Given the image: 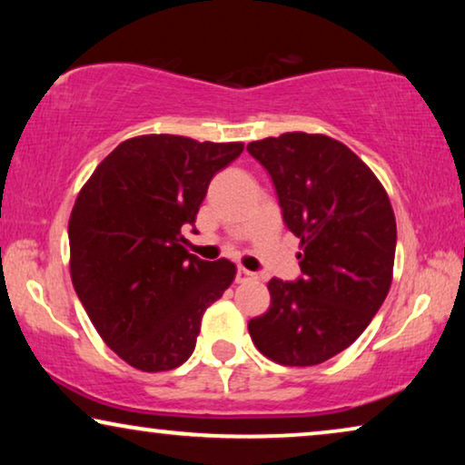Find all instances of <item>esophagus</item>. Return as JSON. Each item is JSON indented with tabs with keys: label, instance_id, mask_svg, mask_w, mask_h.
Listing matches in <instances>:
<instances>
[{
	"label": "esophagus",
	"instance_id": "esophagus-1",
	"mask_svg": "<svg viewBox=\"0 0 465 465\" xmlns=\"http://www.w3.org/2000/svg\"><path fill=\"white\" fill-rule=\"evenodd\" d=\"M247 279H256V275H253L252 271L243 269V266H239V269H237V282L241 283V282H247Z\"/></svg>",
	"mask_w": 465,
	"mask_h": 465
}]
</instances>
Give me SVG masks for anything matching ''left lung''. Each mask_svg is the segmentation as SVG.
<instances>
[{
	"label": "left lung",
	"mask_w": 465,
	"mask_h": 465,
	"mask_svg": "<svg viewBox=\"0 0 465 465\" xmlns=\"http://www.w3.org/2000/svg\"><path fill=\"white\" fill-rule=\"evenodd\" d=\"M247 152L275 183L285 226L301 239L302 271L296 282L271 279V307L247 330L277 364H322L364 332L390 292V196L358 154L320 133H283Z\"/></svg>",
	"instance_id": "left-lung-1"
}]
</instances>
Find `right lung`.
Instances as JSON below:
<instances>
[{
    "instance_id": "right-lung-1",
    "label": "right lung",
    "mask_w": 465,
    "mask_h": 465,
    "mask_svg": "<svg viewBox=\"0 0 465 465\" xmlns=\"http://www.w3.org/2000/svg\"><path fill=\"white\" fill-rule=\"evenodd\" d=\"M243 143L131 137L82 186L69 218V272L101 339L143 372L173 371L194 351L207 307L234 266L183 247L212 177Z\"/></svg>"
}]
</instances>
